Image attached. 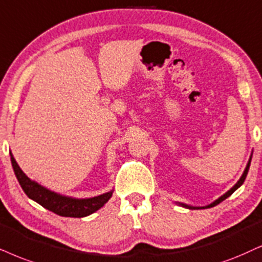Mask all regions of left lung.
<instances>
[{
    "mask_svg": "<svg viewBox=\"0 0 262 262\" xmlns=\"http://www.w3.org/2000/svg\"><path fill=\"white\" fill-rule=\"evenodd\" d=\"M250 161H251V157H250V160H249V162H248V164H247V167H246V170H244V173H243V175H242V177H241V179H239V180H238V183H237L236 185H234V186H233L232 188H231V190H230V191H227V192H226V193H225V194H224V196H221L220 198H217V200H216V201H215V202H213V203H211V204H209V205H207V207H190V205H186V204H181V205H183V207H185V208H188V209H205V208H211V207H215V205H217V204H219V203H221V202H223V201H225V200H226V198H227V197H230V196H231V194H232V193H233V192H234V191H236V190H237V188H238V187H239V186H241V185L244 183V180H246V178H247L248 170H249V165H250Z\"/></svg>",
    "mask_w": 262,
    "mask_h": 262,
    "instance_id": "1",
    "label": "left lung"
}]
</instances>
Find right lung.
Masks as SVG:
<instances>
[{
  "instance_id": "add662e5",
  "label": "right lung",
  "mask_w": 262,
  "mask_h": 262,
  "mask_svg": "<svg viewBox=\"0 0 262 262\" xmlns=\"http://www.w3.org/2000/svg\"><path fill=\"white\" fill-rule=\"evenodd\" d=\"M11 161L13 169H14L15 177L18 179L19 184L26 196L38 204H41L43 208L53 211V213L60 215V216L66 217H84L88 216L97 211L98 209L104 205L110 200L112 196V191L106 192V193L100 194V196L93 198H84V200H77V198H71L61 196V194L55 193L47 190L46 187L30 180V179L24 174V171L20 169L18 163H16L14 157L11 154Z\"/></svg>"
}]
</instances>
